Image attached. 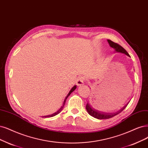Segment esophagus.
I'll return each instance as SVG.
<instances>
[{
	"label": "esophagus",
	"mask_w": 148,
	"mask_h": 148,
	"mask_svg": "<svg viewBox=\"0 0 148 148\" xmlns=\"http://www.w3.org/2000/svg\"><path fill=\"white\" fill-rule=\"evenodd\" d=\"M85 81V79L84 77H80L77 79V81H76V84H77L78 86H82V85H84Z\"/></svg>",
	"instance_id": "34e87169"
}]
</instances>
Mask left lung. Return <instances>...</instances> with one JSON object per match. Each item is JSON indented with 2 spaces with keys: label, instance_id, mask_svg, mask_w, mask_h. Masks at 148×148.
Returning <instances> with one entry per match:
<instances>
[{
  "label": "left lung",
  "instance_id": "left-lung-1",
  "mask_svg": "<svg viewBox=\"0 0 148 148\" xmlns=\"http://www.w3.org/2000/svg\"><path fill=\"white\" fill-rule=\"evenodd\" d=\"M109 45H110V46L113 47V49H115L116 52H121V53H125V55H127V56H129V54L127 53V52L125 50V49L121 46H120L119 45H118V43H116V42H114L113 41L110 40H107ZM127 104L125 105L123 108H121V110H120L119 111L116 112V113H102V112H99L98 111H96V110H93V109H92L90 105L88 104V103H87L86 106V109L87 112H88V113L90 114L91 116H93L97 119H108V118H111L113 116H114L115 115H116V114H119V113H121L124 109L127 107Z\"/></svg>",
  "mask_w": 148,
  "mask_h": 148
}]
</instances>
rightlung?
Returning <instances> with one entry per match:
<instances>
[{
	"label": "right lung",
	"mask_w": 148,
	"mask_h": 148,
	"mask_svg": "<svg viewBox=\"0 0 148 148\" xmlns=\"http://www.w3.org/2000/svg\"><path fill=\"white\" fill-rule=\"evenodd\" d=\"M75 88H76V86H74L72 88H71V90H70V91H69V93L68 94V95L66 96V97H65V99H64V102H63V106H62V107L60 108L59 110L57 112H56V113H53V114H50V115H47V116H42L43 118L44 117H45V118H50V117H52V116H56V115H57V114H58L60 112H61L62 110V109H63V107H64V103H65V102H66V99L68 98V97L71 95V93L72 92H73L75 90Z\"/></svg>",
	"instance_id": "right-lung-1"
}]
</instances>
